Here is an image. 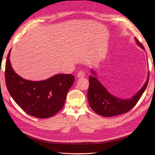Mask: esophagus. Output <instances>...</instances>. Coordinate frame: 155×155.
I'll return each mask as SVG.
<instances>
[{"instance_id":"1","label":"esophagus","mask_w":155,"mask_h":155,"mask_svg":"<svg viewBox=\"0 0 155 155\" xmlns=\"http://www.w3.org/2000/svg\"><path fill=\"white\" fill-rule=\"evenodd\" d=\"M85 76V72H84L83 71H82V70H81V71L78 72V74H77V77L78 78H83Z\"/></svg>"}]
</instances>
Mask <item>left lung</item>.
Returning a JSON list of instances; mask_svg holds the SVG:
<instances>
[{
	"mask_svg": "<svg viewBox=\"0 0 155 155\" xmlns=\"http://www.w3.org/2000/svg\"><path fill=\"white\" fill-rule=\"evenodd\" d=\"M135 40L137 44L144 49L142 44L136 37ZM92 72L95 74L93 70ZM148 81L149 77L141 90L136 95L129 100H121L111 95L96 77L90 76L87 93L89 105L97 114L103 116L112 117L125 113L132 109L137 104L147 86Z\"/></svg>",
	"mask_w": 155,
	"mask_h": 155,
	"instance_id": "obj_1",
	"label": "left lung"
}]
</instances>
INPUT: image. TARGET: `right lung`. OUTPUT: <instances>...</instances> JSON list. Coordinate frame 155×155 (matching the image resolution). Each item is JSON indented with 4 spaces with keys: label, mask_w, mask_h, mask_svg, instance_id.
Returning a JSON list of instances; mask_svg holds the SVG:
<instances>
[{
    "label": "right lung",
    "mask_w": 155,
    "mask_h": 155,
    "mask_svg": "<svg viewBox=\"0 0 155 155\" xmlns=\"http://www.w3.org/2000/svg\"><path fill=\"white\" fill-rule=\"evenodd\" d=\"M10 51L6 62L5 79L13 100L26 113L36 118H47L55 114L64 106L74 76L57 74L44 81L26 80L13 71L10 61Z\"/></svg>",
    "instance_id": "1"
}]
</instances>
